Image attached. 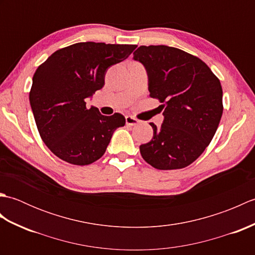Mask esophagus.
Here are the masks:
<instances>
[{"mask_svg": "<svg viewBox=\"0 0 255 255\" xmlns=\"http://www.w3.org/2000/svg\"><path fill=\"white\" fill-rule=\"evenodd\" d=\"M140 122L139 119H137L136 117L132 116H126V125L127 126H136Z\"/></svg>", "mask_w": 255, "mask_h": 255, "instance_id": "1", "label": "esophagus"}]
</instances>
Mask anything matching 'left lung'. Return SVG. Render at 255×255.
I'll list each match as a JSON object with an SVG mask.
<instances>
[{"mask_svg": "<svg viewBox=\"0 0 255 255\" xmlns=\"http://www.w3.org/2000/svg\"><path fill=\"white\" fill-rule=\"evenodd\" d=\"M133 59L147 69L149 96L164 108L163 124L150 123L153 138L140 145V153L159 170L188 166L218 128L224 111L219 79L199 58L174 47L140 46Z\"/></svg>", "mask_w": 255, "mask_h": 255, "instance_id": "1", "label": "left lung"}]
</instances>
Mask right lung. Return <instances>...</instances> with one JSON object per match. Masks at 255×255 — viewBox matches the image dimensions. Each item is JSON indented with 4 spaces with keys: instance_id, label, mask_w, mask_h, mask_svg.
<instances>
[{
    "instance_id": "obj_1",
    "label": "right lung",
    "mask_w": 255,
    "mask_h": 255,
    "mask_svg": "<svg viewBox=\"0 0 255 255\" xmlns=\"http://www.w3.org/2000/svg\"><path fill=\"white\" fill-rule=\"evenodd\" d=\"M136 45L78 42L53 52L37 68L30 106L42 141L58 158L88 165L105 153L112 134L126 124L119 113L104 116L85 99L105 84L106 70L127 59Z\"/></svg>"
}]
</instances>
